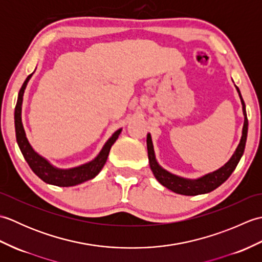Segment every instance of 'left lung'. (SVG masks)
<instances>
[{
	"label": "left lung",
	"instance_id": "left-lung-1",
	"mask_svg": "<svg viewBox=\"0 0 262 262\" xmlns=\"http://www.w3.org/2000/svg\"><path fill=\"white\" fill-rule=\"evenodd\" d=\"M236 90L241 99L243 115H244V124H243L241 141H240V144H238L236 151L232 155V158L230 159L229 162L224 164L219 170L211 172V173H208L202 178H199L197 180H189V179H185V178L172 174L170 172L164 170L163 168H161L159 163L157 162V160H155L151 135L147 134L146 144H147L149 166H151V170L153 172L154 177L157 178V180L161 183V185L170 189V190H172L176 193L186 194V196H196V194H202V193H207V192L213 191L214 189L220 187L222 183L229 179V177L232 174V172L235 170L238 161H240L242 158L244 148H246V142H247V136H248V117H247V111H246V104H244L241 92L238 90L237 86H236Z\"/></svg>",
	"mask_w": 262,
	"mask_h": 262
}]
</instances>
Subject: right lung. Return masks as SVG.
I'll use <instances>...</instances> for the list:
<instances>
[{
	"label": "right lung",
	"mask_w": 262,
	"mask_h": 262,
	"mask_svg": "<svg viewBox=\"0 0 262 262\" xmlns=\"http://www.w3.org/2000/svg\"><path fill=\"white\" fill-rule=\"evenodd\" d=\"M31 75L32 74L28 76L26 81L24 82V84H22L19 91L18 101H16L15 109H14V126H15L16 143H18L20 151L22 155H24L25 160L27 161V163L29 164L30 169L35 172V173L40 178L42 181L49 183V185H54L58 187H71V186L80 185L82 182L93 179V178L96 177L103 168L105 161L108 159L110 148L113 146V144L116 142L117 138H118L121 129L115 132V134L109 138L107 143L104 144L101 152H100L98 157L94 160H92L91 162L76 166V168L69 169V170H62V169L55 168V166H53L51 163H49L46 159H43L42 157H40V155L33 151V148L31 147L29 142L27 140L24 125H22V120H21L22 99H24V92L27 86V83L30 80Z\"/></svg>",
	"instance_id": "obj_1"
}]
</instances>
